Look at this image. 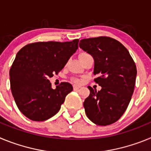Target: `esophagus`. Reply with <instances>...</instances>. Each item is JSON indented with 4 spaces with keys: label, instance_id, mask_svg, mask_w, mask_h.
Listing matches in <instances>:
<instances>
[{
    "label": "esophagus",
    "instance_id": "esophagus-1",
    "mask_svg": "<svg viewBox=\"0 0 151 151\" xmlns=\"http://www.w3.org/2000/svg\"><path fill=\"white\" fill-rule=\"evenodd\" d=\"M80 88H81V86H79V85H75L74 86H73V89H74L75 91H77V90H78V89H79Z\"/></svg>",
    "mask_w": 151,
    "mask_h": 151
}]
</instances>
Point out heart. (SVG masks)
<instances>
[{
    "mask_svg": "<svg viewBox=\"0 0 151 151\" xmlns=\"http://www.w3.org/2000/svg\"><path fill=\"white\" fill-rule=\"evenodd\" d=\"M80 82H81V81H80L79 79L76 80V83H80Z\"/></svg>",
    "mask_w": 151,
    "mask_h": 151,
    "instance_id": "1",
    "label": "heart"
}]
</instances>
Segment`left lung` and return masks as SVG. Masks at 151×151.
Here are the masks:
<instances>
[{"label": "left lung", "mask_w": 151, "mask_h": 151, "mask_svg": "<svg viewBox=\"0 0 151 151\" xmlns=\"http://www.w3.org/2000/svg\"><path fill=\"white\" fill-rule=\"evenodd\" d=\"M80 48L94 60V82L101 86L97 91L88 86L90 94L84 101L88 118L96 125L116 122L127 109L133 94L137 69L129 50L109 37L82 39Z\"/></svg>", "instance_id": "8db88e82"}]
</instances>
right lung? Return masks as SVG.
<instances>
[{
	"label": "right lung",
	"mask_w": 151,
	"mask_h": 151,
	"mask_svg": "<svg viewBox=\"0 0 151 151\" xmlns=\"http://www.w3.org/2000/svg\"><path fill=\"white\" fill-rule=\"evenodd\" d=\"M78 39L36 42L17 53L10 70V88L17 107L29 119L45 121L54 116L73 91L68 82L53 89L47 78L64 67L78 49Z\"/></svg>",
	"instance_id": "right-lung-1"
}]
</instances>
